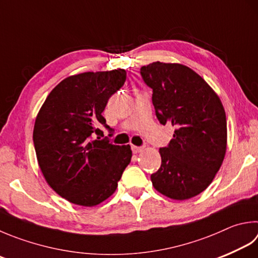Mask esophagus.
<instances>
[{"mask_svg": "<svg viewBox=\"0 0 258 258\" xmlns=\"http://www.w3.org/2000/svg\"><path fill=\"white\" fill-rule=\"evenodd\" d=\"M131 150H133L134 154H139V153L143 152L144 148H143V147H138V146L133 145V146H131Z\"/></svg>", "mask_w": 258, "mask_h": 258, "instance_id": "34e87169", "label": "esophagus"}]
</instances>
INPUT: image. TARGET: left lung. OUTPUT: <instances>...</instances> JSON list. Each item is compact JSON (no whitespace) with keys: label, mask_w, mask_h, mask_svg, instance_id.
I'll return each mask as SVG.
<instances>
[{"label":"left lung","mask_w":258,"mask_h":258,"mask_svg":"<svg viewBox=\"0 0 258 258\" xmlns=\"http://www.w3.org/2000/svg\"><path fill=\"white\" fill-rule=\"evenodd\" d=\"M140 73L153 89L159 122L174 127L168 147L159 149L162 165L150 176L153 186L173 200H187L210 185L225 158V109L212 87L185 65L154 61Z\"/></svg>","instance_id":"8db88e82"}]
</instances>
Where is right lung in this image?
I'll return each mask as SVG.
<instances>
[{"instance_id": "right-lung-1", "label": "right lung", "mask_w": 258, "mask_h": 258, "mask_svg": "<svg viewBox=\"0 0 258 258\" xmlns=\"http://www.w3.org/2000/svg\"><path fill=\"white\" fill-rule=\"evenodd\" d=\"M127 72H85L53 87L33 127L38 165L53 191L71 203L94 207L115 192L133 153L130 146L93 139L110 129L102 115Z\"/></svg>"}]
</instances>
